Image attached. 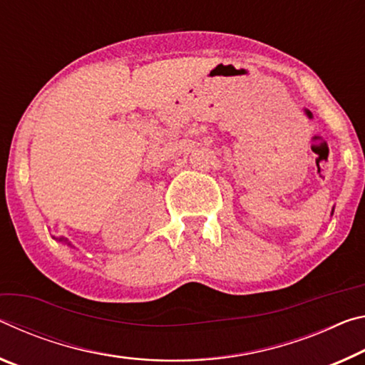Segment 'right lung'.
<instances>
[{
    "mask_svg": "<svg viewBox=\"0 0 365 365\" xmlns=\"http://www.w3.org/2000/svg\"><path fill=\"white\" fill-rule=\"evenodd\" d=\"M59 241H64V242H66V239H63V237H61V239H59Z\"/></svg>",
    "mask_w": 365,
    "mask_h": 365,
    "instance_id": "obj_1",
    "label": "right lung"
}]
</instances>
